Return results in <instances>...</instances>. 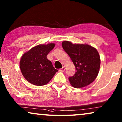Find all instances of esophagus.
<instances>
[{
  "label": "esophagus",
  "instance_id": "esophagus-1",
  "mask_svg": "<svg viewBox=\"0 0 122 122\" xmlns=\"http://www.w3.org/2000/svg\"><path fill=\"white\" fill-rule=\"evenodd\" d=\"M65 70H66V67H65V66H63L61 69H60L59 71H65Z\"/></svg>",
  "mask_w": 122,
  "mask_h": 122
}]
</instances>
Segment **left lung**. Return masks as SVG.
Masks as SVG:
<instances>
[{
  "mask_svg": "<svg viewBox=\"0 0 122 122\" xmlns=\"http://www.w3.org/2000/svg\"><path fill=\"white\" fill-rule=\"evenodd\" d=\"M62 47L76 66V72L68 78L71 86L80 88L92 83L98 76L101 65L97 49L89 45L73 44L68 41H63Z\"/></svg>",
  "mask_w": 122,
  "mask_h": 122,
  "instance_id": "8db88e82",
  "label": "left lung"
}]
</instances>
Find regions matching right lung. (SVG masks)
<instances>
[{"instance_id":"1","label":"right lung","mask_w":122,"mask_h":122,"mask_svg":"<svg viewBox=\"0 0 122 122\" xmlns=\"http://www.w3.org/2000/svg\"><path fill=\"white\" fill-rule=\"evenodd\" d=\"M55 46L54 43L39 45L23 54L20 61L23 76L32 84L41 86L52 79L58 70L46 58Z\"/></svg>"}]
</instances>
